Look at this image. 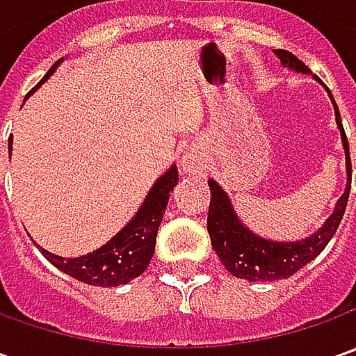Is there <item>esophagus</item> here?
<instances>
[{
    "label": "esophagus",
    "instance_id": "34e87169",
    "mask_svg": "<svg viewBox=\"0 0 356 356\" xmlns=\"http://www.w3.org/2000/svg\"><path fill=\"white\" fill-rule=\"evenodd\" d=\"M180 166H182V172L188 174V176H200V174H204L206 168H208L206 158H204V154L198 152V150H190V152H186L184 156H182Z\"/></svg>",
    "mask_w": 356,
    "mask_h": 356
}]
</instances>
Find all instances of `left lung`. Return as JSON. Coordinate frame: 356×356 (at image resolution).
I'll list each match as a JSON object with an SVG mask.
<instances>
[{
    "mask_svg": "<svg viewBox=\"0 0 356 356\" xmlns=\"http://www.w3.org/2000/svg\"><path fill=\"white\" fill-rule=\"evenodd\" d=\"M273 53L280 57L281 65L285 69H291V71L301 73V75H311L307 65L299 61L293 53H289L285 49H275ZM325 90H327L331 104L335 108L337 129L341 132V143L345 148L347 188H345L343 196L337 200L333 213L323 222V226L317 232H313L309 238L295 239V241H275V239L264 238V236L252 232L239 220L226 190L213 178L208 180L210 194H212L210 210H208V234L212 239V248L216 250L218 257L222 259V264L227 271L239 280L275 281L293 275L325 250V245L335 236L337 227L343 220L350 192L349 140H347L343 124H341V115H339V106H337L335 99L327 87H325Z\"/></svg>",
    "mask_w": 356,
    "mask_h": 356,
    "instance_id": "1",
    "label": "left lung"
}]
</instances>
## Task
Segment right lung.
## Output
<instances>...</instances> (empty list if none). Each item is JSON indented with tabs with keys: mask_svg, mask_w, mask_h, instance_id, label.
<instances>
[{
	"mask_svg": "<svg viewBox=\"0 0 356 356\" xmlns=\"http://www.w3.org/2000/svg\"><path fill=\"white\" fill-rule=\"evenodd\" d=\"M65 59L55 63L31 92L39 89L49 76L57 71V67ZM11 144H13V138H9V154L13 148ZM176 184H178V168L176 164H172L152 184L150 192L146 194L140 208L132 216L129 224L95 252L79 255V257H61L43 248L39 250L47 257V261H51L57 269H61L63 273L71 275L73 280L97 285V287L124 285L144 273L146 266L150 264L154 255V248H156L158 227L162 222V216L166 212L170 192Z\"/></svg>",
	"mask_w": 356,
	"mask_h": 356,
	"instance_id": "right-lung-1",
	"label": "right lung"
}]
</instances>
